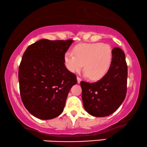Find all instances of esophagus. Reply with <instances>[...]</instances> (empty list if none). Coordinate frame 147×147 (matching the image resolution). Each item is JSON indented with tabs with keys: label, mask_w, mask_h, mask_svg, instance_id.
<instances>
[{
	"label": "esophagus",
	"mask_w": 147,
	"mask_h": 147,
	"mask_svg": "<svg viewBox=\"0 0 147 147\" xmlns=\"http://www.w3.org/2000/svg\"><path fill=\"white\" fill-rule=\"evenodd\" d=\"M77 80H78V83L80 84V82H81L82 80H81V78H80V77H77Z\"/></svg>",
	"instance_id": "obj_1"
}]
</instances>
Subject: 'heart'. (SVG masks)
I'll return each instance as SVG.
<instances>
[{
    "label": "heart",
    "instance_id": "obj_1",
    "mask_svg": "<svg viewBox=\"0 0 147 147\" xmlns=\"http://www.w3.org/2000/svg\"><path fill=\"white\" fill-rule=\"evenodd\" d=\"M73 52H67L64 56L65 65L71 73L80 71L84 64L86 75L92 80H98L106 75L111 67L113 51L107 44H81L74 47Z\"/></svg>",
    "mask_w": 147,
    "mask_h": 147
}]
</instances>
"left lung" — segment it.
<instances>
[{
    "mask_svg": "<svg viewBox=\"0 0 147 147\" xmlns=\"http://www.w3.org/2000/svg\"><path fill=\"white\" fill-rule=\"evenodd\" d=\"M111 67L105 76L94 83L82 81L85 110L94 117H105L121 105L127 92V66L121 49L114 48Z\"/></svg>",
    "mask_w": 147,
    "mask_h": 147,
    "instance_id": "8db88e82",
    "label": "left lung"
}]
</instances>
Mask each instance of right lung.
Instances as JSON below:
<instances>
[{"label": "right lung", "mask_w": 147, "mask_h": 147, "mask_svg": "<svg viewBox=\"0 0 147 147\" xmlns=\"http://www.w3.org/2000/svg\"><path fill=\"white\" fill-rule=\"evenodd\" d=\"M72 40L42 39L30 45L19 67L20 95L34 117L51 119L63 111L70 89L78 81L64 63Z\"/></svg>", "instance_id": "1"}]
</instances>
